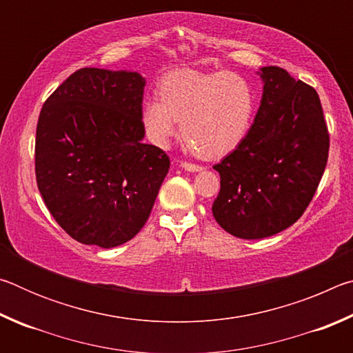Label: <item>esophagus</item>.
I'll use <instances>...</instances> for the list:
<instances>
[{
    "label": "esophagus",
    "mask_w": 353,
    "mask_h": 353,
    "mask_svg": "<svg viewBox=\"0 0 353 353\" xmlns=\"http://www.w3.org/2000/svg\"><path fill=\"white\" fill-rule=\"evenodd\" d=\"M181 168L191 171V172H196V171H201L202 166L196 165V163H190V162H181Z\"/></svg>",
    "instance_id": "obj_1"
}]
</instances>
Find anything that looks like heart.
Masks as SVG:
<instances>
[{"mask_svg":"<svg viewBox=\"0 0 353 353\" xmlns=\"http://www.w3.org/2000/svg\"><path fill=\"white\" fill-rule=\"evenodd\" d=\"M160 94L141 109L148 139L168 145L182 121L183 140L201 157L219 159L241 145L252 124L255 93L246 77L232 71H172L160 83Z\"/></svg>","mask_w":353,"mask_h":353,"instance_id":"b5f03b06","label":"heart"}]
</instances>
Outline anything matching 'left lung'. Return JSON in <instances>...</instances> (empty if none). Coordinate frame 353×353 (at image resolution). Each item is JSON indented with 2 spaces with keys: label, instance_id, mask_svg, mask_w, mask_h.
<instances>
[{
  "label": "left lung",
  "instance_id": "left-lung-1",
  "mask_svg": "<svg viewBox=\"0 0 353 353\" xmlns=\"http://www.w3.org/2000/svg\"><path fill=\"white\" fill-rule=\"evenodd\" d=\"M263 97L246 139L213 168L212 212L230 235L260 240L307 210L324 174L330 137L318 92L280 67H263Z\"/></svg>",
  "mask_w": 353,
  "mask_h": 353
}]
</instances>
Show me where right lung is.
<instances>
[{
  "label": "right lung",
  "instance_id": "1",
  "mask_svg": "<svg viewBox=\"0 0 353 353\" xmlns=\"http://www.w3.org/2000/svg\"><path fill=\"white\" fill-rule=\"evenodd\" d=\"M145 77L81 68L41 107L35 179L57 224L82 244L110 249L139 234L170 170L143 143Z\"/></svg>",
  "mask_w": 353,
  "mask_h": 353
}]
</instances>
